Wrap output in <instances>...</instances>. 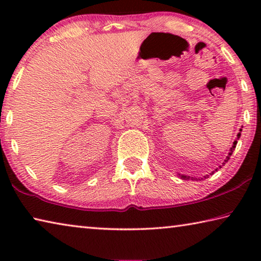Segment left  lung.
<instances>
[{
  "instance_id": "8db88e82",
  "label": "left lung",
  "mask_w": 261,
  "mask_h": 261,
  "mask_svg": "<svg viewBox=\"0 0 261 261\" xmlns=\"http://www.w3.org/2000/svg\"><path fill=\"white\" fill-rule=\"evenodd\" d=\"M240 131H242V129H241ZM240 137H241V132H238V135H237V138H236V140H235V141H233V144H232V147L230 148V151H229V153H228V156L226 158V160H224V162H228L229 158H230V155H231L232 152H233V149L236 148L237 140L240 139ZM223 165H224V163H223ZM220 168H221V166H220ZM215 170H218V168H216ZM178 175H179V177L182 178V179H190V178H191V179H197V178H194V177H191V176H187V175H180V174H178ZM204 178H206V176H204ZM198 179H199V178H198ZM201 179H202V178H201Z\"/></svg>"
}]
</instances>
